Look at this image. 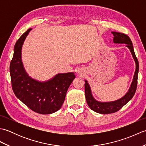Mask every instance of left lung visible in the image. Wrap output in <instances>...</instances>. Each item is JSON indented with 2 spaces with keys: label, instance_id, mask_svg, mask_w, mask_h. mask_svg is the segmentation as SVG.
Masks as SVG:
<instances>
[{
  "label": "left lung",
  "instance_id": "obj_1",
  "mask_svg": "<svg viewBox=\"0 0 146 146\" xmlns=\"http://www.w3.org/2000/svg\"><path fill=\"white\" fill-rule=\"evenodd\" d=\"M111 33H112V35L114 36L113 42L125 43V44H126V46L130 49V51H131L132 54V56L134 59L136 64V68L134 75V78H133V81L132 82L131 87H130L128 92L122 98H121L116 101L110 102H100L95 100L92 95L90 87L87 81L85 80V94L87 104L92 110L102 114L111 113L119 111L120 108H122L127 103V102H129L131 100L133 97H134L136 89H137V85L139 62L137 60V58L135 54L134 48H133L131 40L129 38V37L127 35H125V34L118 32H111Z\"/></svg>",
  "mask_w": 146,
  "mask_h": 146
}]
</instances>
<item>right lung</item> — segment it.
Returning a JSON list of instances; mask_svg holds the SVG:
<instances>
[{"instance_id":"right-lung-1","label":"right lung","mask_w":146,"mask_h":146,"mask_svg":"<svg viewBox=\"0 0 146 146\" xmlns=\"http://www.w3.org/2000/svg\"><path fill=\"white\" fill-rule=\"evenodd\" d=\"M30 28L14 46L10 64L12 87L15 96L31 110L41 114H50L60 109L68 88L75 78L73 73H59L45 82H39L27 75L21 60V49Z\"/></svg>"}]
</instances>
